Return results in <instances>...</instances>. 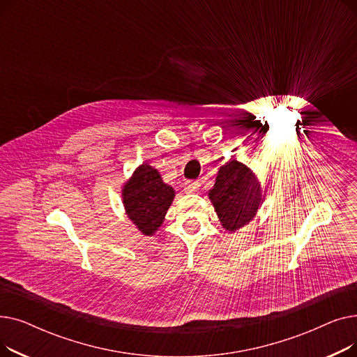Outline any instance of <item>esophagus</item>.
<instances>
[{
	"mask_svg": "<svg viewBox=\"0 0 357 357\" xmlns=\"http://www.w3.org/2000/svg\"><path fill=\"white\" fill-rule=\"evenodd\" d=\"M199 190V182L198 181H192L185 185V192L186 194H194Z\"/></svg>",
	"mask_w": 357,
	"mask_h": 357,
	"instance_id": "esophagus-1",
	"label": "esophagus"
}]
</instances>
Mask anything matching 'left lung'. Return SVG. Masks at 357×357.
Returning a JSON list of instances; mask_svg holds the SVG:
<instances>
[{
	"instance_id": "obj_1",
	"label": "left lung",
	"mask_w": 357,
	"mask_h": 357,
	"mask_svg": "<svg viewBox=\"0 0 357 357\" xmlns=\"http://www.w3.org/2000/svg\"><path fill=\"white\" fill-rule=\"evenodd\" d=\"M261 192L264 190L252 169L236 159H230L220 166L208 198L222 229L234 233L256 217L264 202Z\"/></svg>"
}]
</instances>
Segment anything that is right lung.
Returning a JSON list of instances; mask_svg holds the SVG:
<instances>
[{
    "label": "right lung",
    "instance_id": "1",
    "mask_svg": "<svg viewBox=\"0 0 357 357\" xmlns=\"http://www.w3.org/2000/svg\"><path fill=\"white\" fill-rule=\"evenodd\" d=\"M127 217L144 236H153L175 198L171 185L163 182L158 169L140 165L121 190Z\"/></svg>",
    "mask_w": 357,
    "mask_h": 357
}]
</instances>
